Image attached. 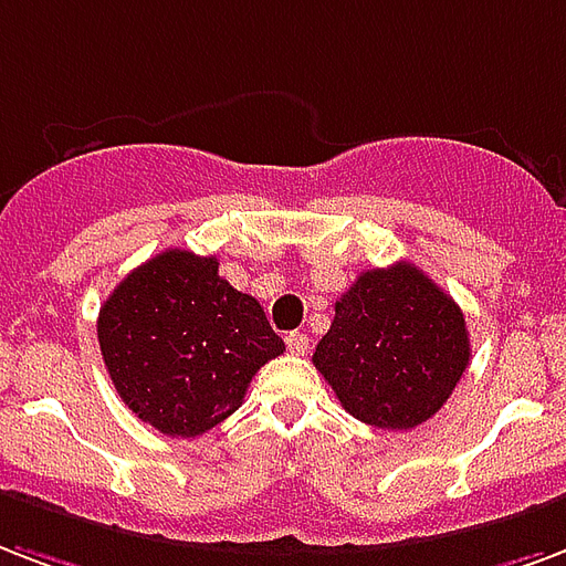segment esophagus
<instances>
[{"instance_id": "esophagus-1", "label": "esophagus", "mask_w": 566, "mask_h": 566, "mask_svg": "<svg viewBox=\"0 0 566 566\" xmlns=\"http://www.w3.org/2000/svg\"><path fill=\"white\" fill-rule=\"evenodd\" d=\"M287 350L293 353V356H305L308 353V335H302V332H291L287 335Z\"/></svg>"}]
</instances>
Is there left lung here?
Wrapping results in <instances>:
<instances>
[{"label": "left lung", "mask_w": 566, "mask_h": 566, "mask_svg": "<svg viewBox=\"0 0 566 566\" xmlns=\"http://www.w3.org/2000/svg\"><path fill=\"white\" fill-rule=\"evenodd\" d=\"M314 368L353 418L412 430L442 409L469 365L463 312L416 264L361 273L335 302Z\"/></svg>", "instance_id": "left-lung-1"}]
</instances>
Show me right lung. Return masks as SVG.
<instances>
[{
	"label": "right lung",
	"instance_id": "obj_1",
	"mask_svg": "<svg viewBox=\"0 0 566 566\" xmlns=\"http://www.w3.org/2000/svg\"><path fill=\"white\" fill-rule=\"evenodd\" d=\"M120 400L159 433L196 439L240 409L252 377L284 353L261 302L216 258L166 249L109 293L97 317Z\"/></svg>",
	"mask_w": 566,
	"mask_h": 566
}]
</instances>
